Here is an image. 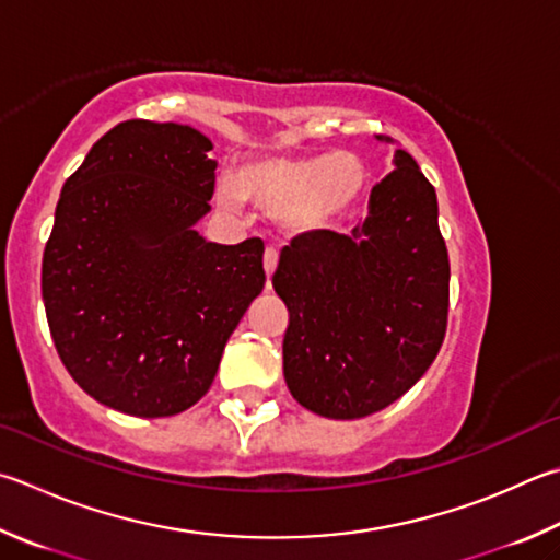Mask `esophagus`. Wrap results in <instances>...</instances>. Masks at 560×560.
Masks as SVG:
<instances>
[{
    "label": "esophagus",
    "mask_w": 560,
    "mask_h": 560,
    "mask_svg": "<svg viewBox=\"0 0 560 560\" xmlns=\"http://www.w3.org/2000/svg\"><path fill=\"white\" fill-rule=\"evenodd\" d=\"M277 261H279V249L273 247L264 249V271H267V277H271L273 269H277Z\"/></svg>",
    "instance_id": "obj_1"
}]
</instances>
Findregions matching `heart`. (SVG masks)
<instances>
[{
	"mask_svg": "<svg viewBox=\"0 0 560 560\" xmlns=\"http://www.w3.org/2000/svg\"><path fill=\"white\" fill-rule=\"evenodd\" d=\"M368 183L362 161L338 154L273 156L245 166L237 176L240 198L281 212L283 225L293 232H315L345 215ZM228 202H237L235 192H225Z\"/></svg>",
	"mask_w": 560,
	"mask_h": 560,
	"instance_id": "obj_1",
	"label": "heart"
}]
</instances>
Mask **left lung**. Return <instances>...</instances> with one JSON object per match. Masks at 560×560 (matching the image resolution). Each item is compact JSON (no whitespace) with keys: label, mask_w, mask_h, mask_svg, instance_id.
Returning <instances> with one entry per match:
<instances>
[{"label":"left lung","mask_w":560,"mask_h":560,"mask_svg":"<svg viewBox=\"0 0 560 560\" xmlns=\"http://www.w3.org/2000/svg\"><path fill=\"white\" fill-rule=\"evenodd\" d=\"M392 164L362 225L293 237L271 277L289 308L287 386L325 419L382 411L423 377L445 338L451 264L439 198L409 151L396 149Z\"/></svg>","instance_id":"1"}]
</instances>
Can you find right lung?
Returning a JSON list of instances; mask_svg holds the SVG:
<instances>
[{
  "mask_svg": "<svg viewBox=\"0 0 560 560\" xmlns=\"http://www.w3.org/2000/svg\"><path fill=\"white\" fill-rule=\"evenodd\" d=\"M212 141L176 121L129 119L97 139L56 206L40 267L50 338L70 377L109 409H190L264 289V242L198 235Z\"/></svg>",
  "mask_w": 560,
  "mask_h": 560,
  "instance_id": "right-lung-1",
  "label": "right lung"
}]
</instances>
